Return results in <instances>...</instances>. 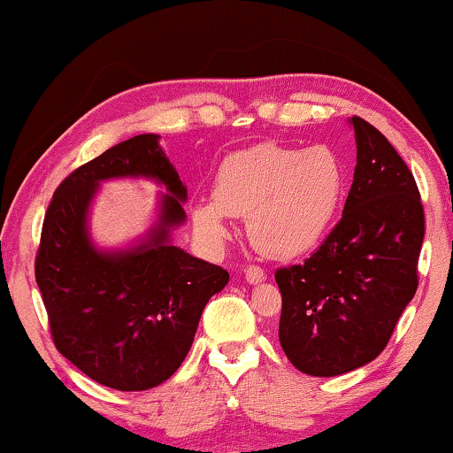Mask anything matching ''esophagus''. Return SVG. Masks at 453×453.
Here are the masks:
<instances>
[{"mask_svg": "<svg viewBox=\"0 0 453 453\" xmlns=\"http://www.w3.org/2000/svg\"><path fill=\"white\" fill-rule=\"evenodd\" d=\"M245 280L251 282V284H257V282L265 280L264 268H259V265H247V268H245Z\"/></svg>", "mask_w": 453, "mask_h": 453, "instance_id": "esophagus-1", "label": "esophagus"}]
</instances>
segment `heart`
Masks as SVG:
<instances>
[{"label":"heart","mask_w":453,"mask_h":453,"mask_svg":"<svg viewBox=\"0 0 453 453\" xmlns=\"http://www.w3.org/2000/svg\"><path fill=\"white\" fill-rule=\"evenodd\" d=\"M342 191V165L327 148L301 152L257 144L222 160L212 200H196L191 220L203 241L220 243L228 234L226 216L247 219V234L259 253L293 259L321 243Z\"/></svg>","instance_id":"obj_1"}]
</instances>
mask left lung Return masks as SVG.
<instances>
[{
    "label": "left lung",
    "instance_id": "left-lung-1",
    "mask_svg": "<svg viewBox=\"0 0 453 453\" xmlns=\"http://www.w3.org/2000/svg\"><path fill=\"white\" fill-rule=\"evenodd\" d=\"M350 123L357 166L342 219L305 264L274 274L280 346L313 377L373 361L418 287L425 210L417 181L380 129L357 115Z\"/></svg>",
    "mask_w": 453,
    "mask_h": 453
}]
</instances>
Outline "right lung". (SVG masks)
I'll use <instances>...</instances> for the list:
<instances>
[{
    "instance_id": "obj_1",
    "label": "right lung",
    "mask_w": 453,
    "mask_h": 453,
    "mask_svg": "<svg viewBox=\"0 0 453 453\" xmlns=\"http://www.w3.org/2000/svg\"><path fill=\"white\" fill-rule=\"evenodd\" d=\"M115 176L163 182L157 226L126 252H98L85 216L97 183ZM188 189L158 135L142 134L78 166L55 189L42 220L35 278L55 349L84 375L119 392L157 388L179 369L210 296L228 282L220 265L169 241L185 220Z\"/></svg>"
}]
</instances>
